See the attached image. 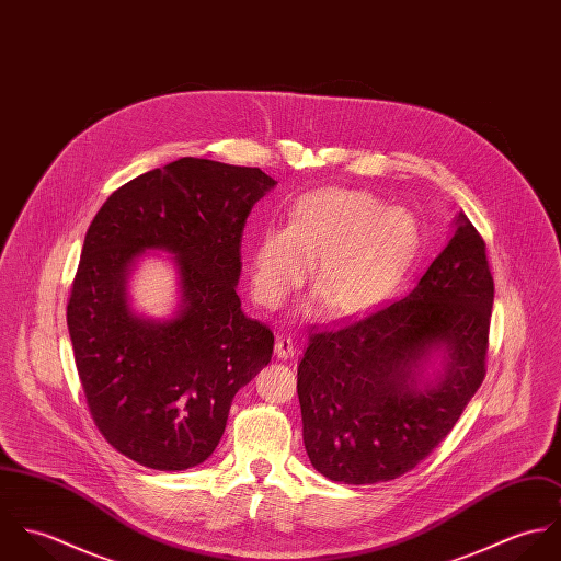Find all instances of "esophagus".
<instances>
[{"label": "esophagus", "instance_id": "esophagus-1", "mask_svg": "<svg viewBox=\"0 0 561 561\" xmlns=\"http://www.w3.org/2000/svg\"><path fill=\"white\" fill-rule=\"evenodd\" d=\"M274 352H276V356H278L280 360L291 358V356L296 354V343H294V339H291V336H285V334L276 336V347H274Z\"/></svg>", "mask_w": 561, "mask_h": 561}]
</instances>
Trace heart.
I'll return each instance as SVG.
<instances>
[{
  "label": "heart",
  "mask_w": 561,
  "mask_h": 561,
  "mask_svg": "<svg viewBox=\"0 0 561 561\" xmlns=\"http://www.w3.org/2000/svg\"><path fill=\"white\" fill-rule=\"evenodd\" d=\"M414 248V225L400 209H378L365 192L320 190L302 196L287 229L267 231L252 252V291L280 307L305 278L332 316L378 305L400 278Z\"/></svg>",
  "instance_id": "heart-1"
}]
</instances>
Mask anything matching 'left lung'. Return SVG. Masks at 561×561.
Instances as JSON below:
<instances>
[{"instance_id": "left-lung-1", "label": "left lung", "mask_w": 561, "mask_h": 561, "mask_svg": "<svg viewBox=\"0 0 561 561\" xmlns=\"http://www.w3.org/2000/svg\"><path fill=\"white\" fill-rule=\"evenodd\" d=\"M494 280L478 229L458 231L403 300L309 332L298 365L311 465L341 483L412 471L454 430L485 378ZM446 350L438 383L419 388L428 354Z\"/></svg>"}]
</instances>
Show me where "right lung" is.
<instances>
[{"mask_svg":"<svg viewBox=\"0 0 561 561\" xmlns=\"http://www.w3.org/2000/svg\"><path fill=\"white\" fill-rule=\"evenodd\" d=\"M276 181L261 168L181 158L121 185L88 227L67 323L83 398L103 438L156 471H185L218 447L236 393L272 358L274 334L241 311V236ZM175 254L174 321L128 311V265Z\"/></svg>","mask_w":561,"mask_h":561,"instance_id":"1","label":"right lung"}]
</instances>
